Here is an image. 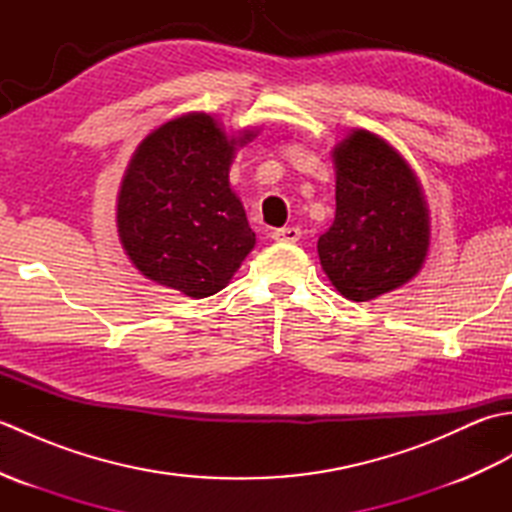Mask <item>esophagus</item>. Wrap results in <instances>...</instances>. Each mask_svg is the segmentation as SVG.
Returning <instances> with one entry per match:
<instances>
[{
  "instance_id": "esophagus-1",
  "label": "esophagus",
  "mask_w": 512,
  "mask_h": 512,
  "mask_svg": "<svg viewBox=\"0 0 512 512\" xmlns=\"http://www.w3.org/2000/svg\"><path fill=\"white\" fill-rule=\"evenodd\" d=\"M299 237H301V231H299L297 226L277 228V231L273 233L275 242H281V244H295V242H299Z\"/></svg>"
}]
</instances>
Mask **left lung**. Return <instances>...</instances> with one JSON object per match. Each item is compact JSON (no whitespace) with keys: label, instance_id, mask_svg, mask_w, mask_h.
Here are the masks:
<instances>
[{"label":"left lung","instance_id":"1","mask_svg":"<svg viewBox=\"0 0 512 512\" xmlns=\"http://www.w3.org/2000/svg\"><path fill=\"white\" fill-rule=\"evenodd\" d=\"M336 215L319 237L332 286L350 301H372L405 286L429 253V206L422 184L385 138L352 129L332 149Z\"/></svg>","mask_w":512,"mask_h":512}]
</instances>
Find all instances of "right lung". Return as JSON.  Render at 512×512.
Returning a JSON list of instances; mask_svg holds the SVG:
<instances>
[{"label":"right lung","mask_w":512,"mask_h":512,"mask_svg":"<svg viewBox=\"0 0 512 512\" xmlns=\"http://www.w3.org/2000/svg\"><path fill=\"white\" fill-rule=\"evenodd\" d=\"M257 134L228 136L215 116L189 112L143 138L116 200L118 239L140 275L191 299L228 286L255 248L228 171Z\"/></svg>","instance_id":"add662e5"}]
</instances>
